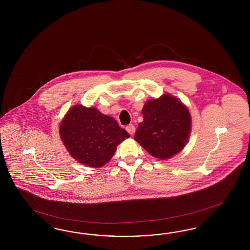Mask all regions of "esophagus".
Wrapping results in <instances>:
<instances>
[{"instance_id": "obj_1", "label": "esophagus", "mask_w": 250, "mask_h": 250, "mask_svg": "<svg viewBox=\"0 0 250 250\" xmlns=\"http://www.w3.org/2000/svg\"><path fill=\"white\" fill-rule=\"evenodd\" d=\"M125 129H126V131L128 132L130 135H134L135 134V127L134 125H129L125 127Z\"/></svg>"}]
</instances>
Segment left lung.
I'll return each mask as SVG.
<instances>
[{
	"label": "left lung",
	"mask_w": 250,
	"mask_h": 250,
	"mask_svg": "<svg viewBox=\"0 0 250 250\" xmlns=\"http://www.w3.org/2000/svg\"><path fill=\"white\" fill-rule=\"evenodd\" d=\"M142 114L144 120L135 140L150 155L168 159L185 147L191 132V116L181 101L167 94L146 102Z\"/></svg>",
	"instance_id": "left-lung-1"
}]
</instances>
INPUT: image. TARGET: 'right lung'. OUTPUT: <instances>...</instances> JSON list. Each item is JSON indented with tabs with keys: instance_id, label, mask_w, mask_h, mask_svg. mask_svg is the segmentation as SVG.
<instances>
[{
	"instance_id": "obj_1",
	"label": "right lung",
	"mask_w": 250,
	"mask_h": 250,
	"mask_svg": "<svg viewBox=\"0 0 250 250\" xmlns=\"http://www.w3.org/2000/svg\"><path fill=\"white\" fill-rule=\"evenodd\" d=\"M59 133L75 160L89 167H102L115 155L116 146L128 138L113 117L95 107L74 105L63 117Z\"/></svg>"
}]
</instances>
